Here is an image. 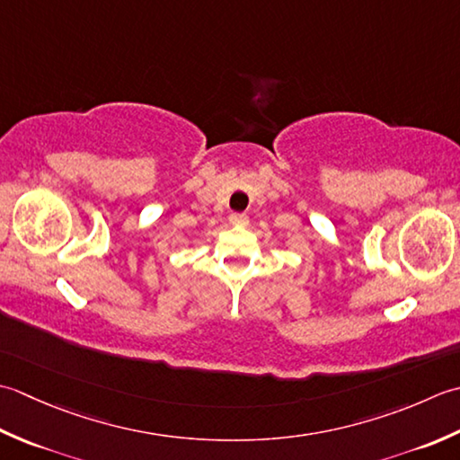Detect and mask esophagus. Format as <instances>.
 <instances>
[{"mask_svg":"<svg viewBox=\"0 0 460 460\" xmlns=\"http://www.w3.org/2000/svg\"><path fill=\"white\" fill-rule=\"evenodd\" d=\"M230 224H234V226H246L248 217H246V214H232Z\"/></svg>","mask_w":460,"mask_h":460,"instance_id":"1","label":"esophagus"}]
</instances>
